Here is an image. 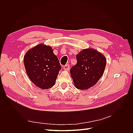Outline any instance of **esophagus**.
<instances>
[{
  "label": "esophagus",
  "mask_w": 133,
  "mask_h": 133,
  "mask_svg": "<svg viewBox=\"0 0 133 133\" xmlns=\"http://www.w3.org/2000/svg\"><path fill=\"white\" fill-rule=\"evenodd\" d=\"M63 69L64 70H68L69 69V64H66V65H65L63 67Z\"/></svg>",
  "instance_id": "1"
}]
</instances>
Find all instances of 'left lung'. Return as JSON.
I'll return each mask as SVG.
<instances>
[{"mask_svg": "<svg viewBox=\"0 0 133 133\" xmlns=\"http://www.w3.org/2000/svg\"><path fill=\"white\" fill-rule=\"evenodd\" d=\"M76 58L77 63L70 70L74 86L80 90L88 89L102 77L106 66V58L92 48L83 49Z\"/></svg>", "mask_w": 133, "mask_h": 133, "instance_id": "8db88e82", "label": "left lung"}]
</instances>
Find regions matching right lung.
<instances>
[{
	"label": "right lung",
	"mask_w": 133,
	"mask_h": 133,
	"mask_svg": "<svg viewBox=\"0 0 133 133\" xmlns=\"http://www.w3.org/2000/svg\"><path fill=\"white\" fill-rule=\"evenodd\" d=\"M23 60L26 74L36 86L48 89L54 85L62 66L51 46L38 44L26 52Z\"/></svg>",
	"instance_id": "1"
}]
</instances>
